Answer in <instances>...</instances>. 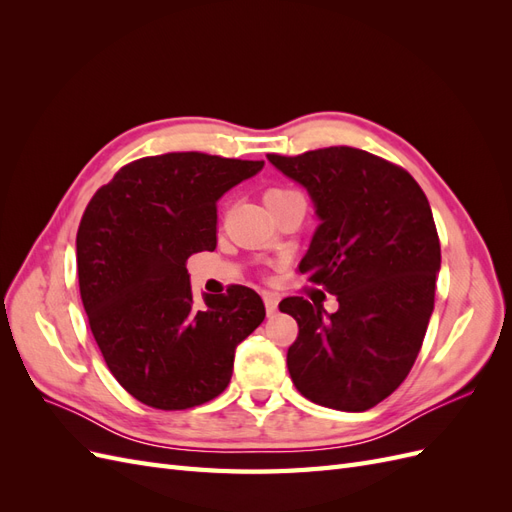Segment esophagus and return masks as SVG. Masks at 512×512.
Instances as JSON below:
<instances>
[{"label":"esophagus","instance_id":"34e87169","mask_svg":"<svg viewBox=\"0 0 512 512\" xmlns=\"http://www.w3.org/2000/svg\"><path fill=\"white\" fill-rule=\"evenodd\" d=\"M262 299H265L267 314L269 316L275 314L277 312V303H280V297H277V294H273V292H265V294H262Z\"/></svg>","mask_w":512,"mask_h":512}]
</instances>
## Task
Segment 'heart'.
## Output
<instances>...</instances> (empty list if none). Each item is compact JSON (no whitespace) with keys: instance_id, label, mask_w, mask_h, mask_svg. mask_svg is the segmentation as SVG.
<instances>
[{"instance_id":"obj_1","label":"heart","mask_w":512,"mask_h":512,"mask_svg":"<svg viewBox=\"0 0 512 512\" xmlns=\"http://www.w3.org/2000/svg\"><path fill=\"white\" fill-rule=\"evenodd\" d=\"M292 194H297L294 190H288V188H271L265 192V203H273V200H282V198H288Z\"/></svg>"}]
</instances>
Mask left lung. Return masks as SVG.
<instances>
[{"mask_svg":"<svg viewBox=\"0 0 512 512\" xmlns=\"http://www.w3.org/2000/svg\"><path fill=\"white\" fill-rule=\"evenodd\" d=\"M267 158L314 200L320 226L299 271L339 303L329 316L305 297L280 303L299 324L290 378L318 406L365 412L406 380L423 346L440 271L429 200L408 170L363 149Z\"/></svg>","mask_w":512,"mask_h":512,"instance_id":"8db88e82","label":"left lung"}]
</instances>
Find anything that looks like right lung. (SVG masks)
Here are the masks:
<instances>
[{"label": "right lung", "mask_w": 512, "mask_h": 512, "mask_svg": "<svg viewBox=\"0 0 512 512\" xmlns=\"http://www.w3.org/2000/svg\"><path fill=\"white\" fill-rule=\"evenodd\" d=\"M262 160L175 151L121 166L76 232L91 333L115 380L158 410H188L230 382L235 348L265 320L247 286L194 301L185 262L218 245V200Z\"/></svg>", "instance_id": "right-lung-1"}]
</instances>
